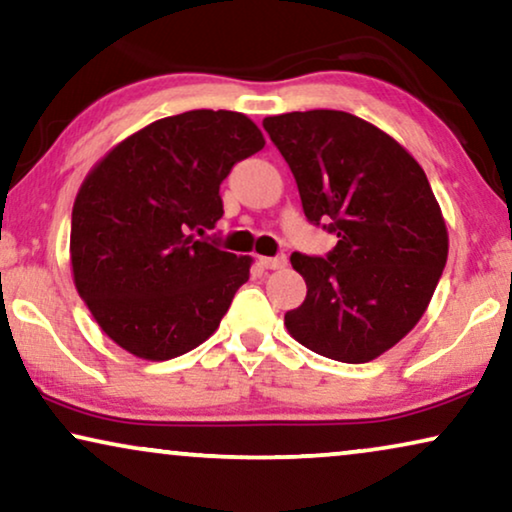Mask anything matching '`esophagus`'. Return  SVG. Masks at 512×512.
<instances>
[{
  "label": "esophagus",
  "instance_id": "34e87169",
  "mask_svg": "<svg viewBox=\"0 0 512 512\" xmlns=\"http://www.w3.org/2000/svg\"><path fill=\"white\" fill-rule=\"evenodd\" d=\"M260 264L264 269H283L288 260H285V255H276V257H260Z\"/></svg>",
  "mask_w": 512,
  "mask_h": 512
}]
</instances>
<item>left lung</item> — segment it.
<instances>
[{
  "instance_id": "1",
  "label": "left lung",
  "mask_w": 512,
  "mask_h": 512,
  "mask_svg": "<svg viewBox=\"0 0 512 512\" xmlns=\"http://www.w3.org/2000/svg\"><path fill=\"white\" fill-rule=\"evenodd\" d=\"M262 126L295 175L306 220L337 234L325 257L292 252L306 299L285 327L318 356L370 363L419 323L447 262L424 168L349 112H290Z\"/></svg>"
}]
</instances>
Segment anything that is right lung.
I'll return each mask as SVG.
<instances>
[{
	"label": "right lung",
	"instance_id": "1",
	"mask_svg": "<svg viewBox=\"0 0 512 512\" xmlns=\"http://www.w3.org/2000/svg\"><path fill=\"white\" fill-rule=\"evenodd\" d=\"M262 147L245 114L192 109L133 133L86 175L72 208L74 285L121 349L168 360L217 330L252 260L196 234L224 213V177Z\"/></svg>",
	"mask_w": 512,
	"mask_h": 512
}]
</instances>
